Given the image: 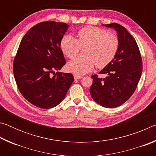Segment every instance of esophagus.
Returning <instances> with one entry per match:
<instances>
[{
    "instance_id": "1",
    "label": "esophagus",
    "mask_w": 156,
    "mask_h": 156,
    "mask_svg": "<svg viewBox=\"0 0 156 156\" xmlns=\"http://www.w3.org/2000/svg\"><path fill=\"white\" fill-rule=\"evenodd\" d=\"M74 78L76 79V80H77V79H80L82 78V76H76V75H74Z\"/></svg>"
}]
</instances>
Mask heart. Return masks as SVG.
Listing matches in <instances>:
<instances>
[{
  "label": "heart",
  "mask_w": 156,
  "mask_h": 156,
  "mask_svg": "<svg viewBox=\"0 0 156 156\" xmlns=\"http://www.w3.org/2000/svg\"><path fill=\"white\" fill-rule=\"evenodd\" d=\"M87 47L83 58H77L67 65L68 72L76 76L90 72L95 65L98 68L106 67L114 59L119 48V39L115 34L103 29L87 26L78 31V39L66 35L60 41V49L66 56L73 59L80 48Z\"/></svg>",
  "instance_id": "1"
}]
</instances>
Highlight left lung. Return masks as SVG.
I'll return each mask as SVG.
<instances>
[{
  "mask_svg": "<svg viewBox=\"0 0 156 156\" xmlns=\"http://www.w3.org/2000/svg\"><path fill=\"white\" fill-rule=\"evenodd\" d=\"M102 25L116 31L119 48L114 59L99 72L106 77L91 76L93 84L89 91L98 104L115 108L125 103L135 91L141 77L142 61L136 40L123 26L115 23Z\"/></svg>",
  "mask_w": 156,
  "mask_h": 156,
  "instance_id": "obj_1",
  "label": "left lung"
}]
</instances>
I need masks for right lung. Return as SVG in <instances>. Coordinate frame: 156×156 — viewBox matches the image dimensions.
<instances>
[{"label":"right lung","mask_w":156,"mask_h":156,"mask_svg":"<svg viewBox=\"0 0 156 156\" xmlns=\"http://www.w3.org/2000/svg\"><path fill=\"white\" fill-rule=\"evenodd\" d=\"M69 27L55 21L38 23L23 36L14 60V78L20 94L42 109L60 104L74 80L72 73L54 72L66 64L60 41Z\"/></svg>","instance_id":"right-lung-1"}]
</instances>
